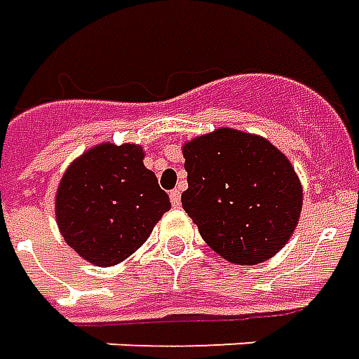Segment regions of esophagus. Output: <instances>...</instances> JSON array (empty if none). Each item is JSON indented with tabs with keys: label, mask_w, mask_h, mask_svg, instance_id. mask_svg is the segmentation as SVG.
<instances>
[{
	"label": "esophagus",
	"mask_w": 359,
	"mask_h": 359,
	"mask_svg": "<svg viewBox=\"0 0 359 359\" xmlns=\"http://www.w3.org/2000/svg\"><path fill=\"white\" fill-rule=\"evenodd\" d=\"M170 201H172L174 207H180V203H182V191L180 189H172L170 191Z\"/></svg>",
	"instance_id": "34e87169"
}]
</instances>
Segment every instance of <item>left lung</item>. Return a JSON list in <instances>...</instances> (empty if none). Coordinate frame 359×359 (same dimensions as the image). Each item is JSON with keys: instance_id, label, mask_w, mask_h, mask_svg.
<instances>
[{"instance_id": "left-lung-1", "label": "left lung", "mask_w": 359, "mask_h": 359, "mask_svg": "<svg viewBox=\"0 0 359 359\" xmlns=\"http://www.w3.org/2000/svg\"><path fill=\"white\" fill-rule=\"evenodd\" d=\"M182 205L201 238L233 265L276 255L302 212V184L290 160L259 135L220 127L184 144Z\"/></svg>"}]
</instances>
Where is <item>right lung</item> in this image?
I'll use <instances>...</instances> for the list:
<instances>
[{"label": "right lung", "mask_w": 359, "mask_h": 359, "mask_svg": "<svg viewBox=\"0 0 359 359\" xmlns=\"http://www.w3.org/2000/svg\"><path fill=\"white\" fill-rule=\"evenodd\" d=\"M139 144L102 143L81 154L55 193L63 240L85 261L111 266L135 253L172 203Z\"/></svg>", "instance_id": "add662e5"}]
</instances>
